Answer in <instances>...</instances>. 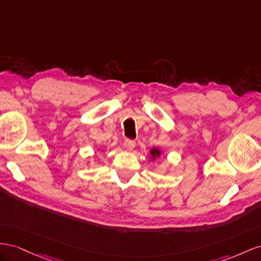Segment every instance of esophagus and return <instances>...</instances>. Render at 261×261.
I'll return each instance as SVG.
<instances>
[{
    "mask_svg": "<svg viewBox=\"0 0 261 261\" xmlns=\"http://www.w3.org/2000/svg\"><path fill=\"white\" fill-rule=\"evenodd\" d=\"M124 146H125L126 150L131 151V150H133V148H135V146H136V141L130 140V139H125V140H124Z\"/></svg>",
    "mask_w": 261,
    "mask_h": 261,
    "instance_id": "obj_1",
    "label": "esophagus"
}]
</instances>
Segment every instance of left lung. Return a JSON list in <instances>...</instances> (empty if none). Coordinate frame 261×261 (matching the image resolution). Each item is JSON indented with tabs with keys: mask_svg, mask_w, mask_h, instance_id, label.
<instances>
[{
	"mask_svg": "<svg viewBox=\"0 0 261 261\" xmlns=\"http://www.w3.org/2000/svg\"><path fill=\"white\" fill-rule=\"evenodd\" d=\"M150 153H151V156H152L153 160L158 159V158H160V156H161V151L159 150V148H152V150L150 151Z\"/></svg>",
	"mask_w": 261,
	"mask_h": 261,
	"instance_id": "8db88e82",
	"label": "left lung"
}]
</instances>
